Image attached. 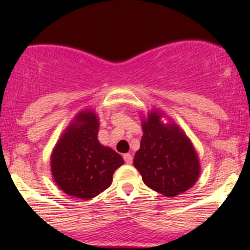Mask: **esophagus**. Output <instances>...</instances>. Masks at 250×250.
<instances>
[{
  "mask_svg": "<svg viewBox=\"0 0 250 250\" xmlns=\"http://www.w3.org/2000/svg\"><path fill=\"white\" fill-rule=\"evenodd\" d=\"M123 160H125V162L127 163V165H130L133 161V157L130 153H125V155H123Z\"/></svg>",
  "mask_w": 250,
  "mask_h": 250,
  "instance_id": "esophagus-1",
  "label": "esophagus"
}]
</instances>
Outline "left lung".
Instances as JSON below:
<instances>
[{
    "label": "left lung",
    "mask_w": 250,
    "mask_h": 250,
    "mask_svg": "<svg viewBox=\"0 0 250 250\" xmlns=\"http://www.w3.org/2000/svg\"><path fill=\"white\" fill-rule=\"evenodd\" d=\"M152 110L141 121L144 135L134 156V167L144 184L166 197L192 188L200 176V160L191 140L174 123L165 125Z\"/></svg>",
    "instance_id": "left-lung-1"
}]
</instances>
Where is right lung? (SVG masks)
<instances>
[{"instance_id": "add662e5", "label": "right lung", "mask_w": 250, "mask_h": 250, "mask_svg": "<svg viewBox=\"0 0 250 250\" xmlns=\"http://www.w3.org/2000/svg\"><path fill=\"white\" fill-rule=\"evenodd\" d=\"M99 120L92 110H83L58 140L50 157L55 184L69 196L83 200L95 197L112 183L123 165L116 151L98 140Z\"/></svg>"}]
</instances>
